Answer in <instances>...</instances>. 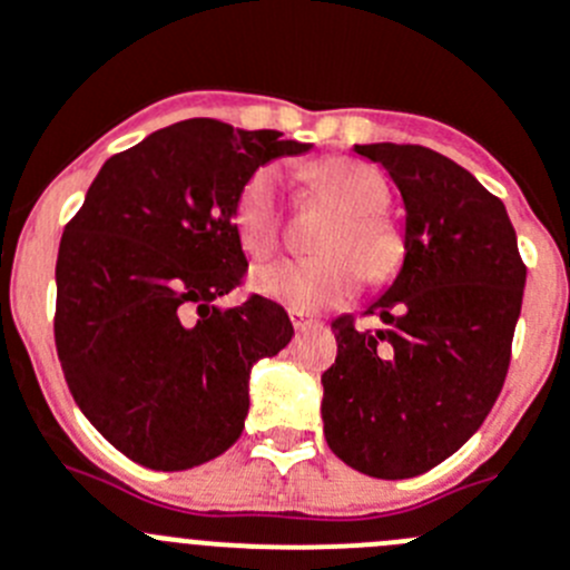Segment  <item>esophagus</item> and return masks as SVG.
<instances>
[{"instance_id":"34e87169","label":"esophagus","mask_w":570,"mask_h":570,"mask_svg":"<svg viewBox=\"0 0 570 570\" xmlns=\"http://www.w3.org/2000/svg\"><path fill=\"white\" fill-rule=\"evenodd\" d=\"M291 322H294L296 331H305V327L316 325V320H313V316H307V313H302V311H291Z\"/></svg>"}]
</instances>
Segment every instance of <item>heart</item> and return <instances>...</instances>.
<instances>
[{
	"label": "heart",
	"instance_id": "1",
	"mask_svg": "<svg viewBox=\"0 0 570 570\" xmlns=\"http://www.w3.org/2000/svg\"><path fill=\"white\" fill-rule=\"evenodd\" d=\"M307 186L338 208L320 239L322 257L279 259L254 271L250 285L259 296L291 311L313 313L342 305L358 291L362 274L384 282L404 259V239L381 217L390 189L379 169L350 158H331L305 171ZM239 243L250 257H268L279 243L276 171L257 169L248 177L234 206Z\"/></svg>",
	"mask_w": 570,
	"mask_h": 570
}]
</instances>
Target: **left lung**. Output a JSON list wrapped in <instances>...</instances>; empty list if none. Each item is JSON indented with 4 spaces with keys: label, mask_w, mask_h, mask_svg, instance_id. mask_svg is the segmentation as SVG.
<instances>
[{
    "label": "left lung",
    "mask_w": 570,
    "mask_h": 570,
    "mask_svg": "<svg viewBox=\"0 0 570 570\" xmlns=\"http://www.w3.org/2000/svg\"><path fill=\"white\" fill-rule=\"evenodd\" d=\"M353 153L399 186L404 263L367 307L384 327L333 322L322 421L347 466L404 480L455 455L487 421L509 370L525 265L503 203L455 160L410 144Z\"/></svg>",
    "instance_id": "1"
}]
</instances>
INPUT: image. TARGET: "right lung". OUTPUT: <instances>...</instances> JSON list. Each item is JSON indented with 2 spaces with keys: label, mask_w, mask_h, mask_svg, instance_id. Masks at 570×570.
Returning <instances> with one entry per match:
<instances>
[{
  "label": "right lung",
  "mask_w": 570,
  "mask_h": 570,
  "mask_svg": "<svg viewBox=\"0 0 570 570\" xmlns=\"http://www.w3.org/2000/svg\"><path fill=\"white\" fill-rule=\"evenodd\" d=\"M189 118L112 155L65 228L56 350L78 410L129 461L183 472L223 455L259 358L294 336L265 296L217 307L245 274L234 206L259 166L313 144ZM198 307V320L190 311Z\"/></svg>",
  "instance_id": "right-lung-1"
}]
</instances>
